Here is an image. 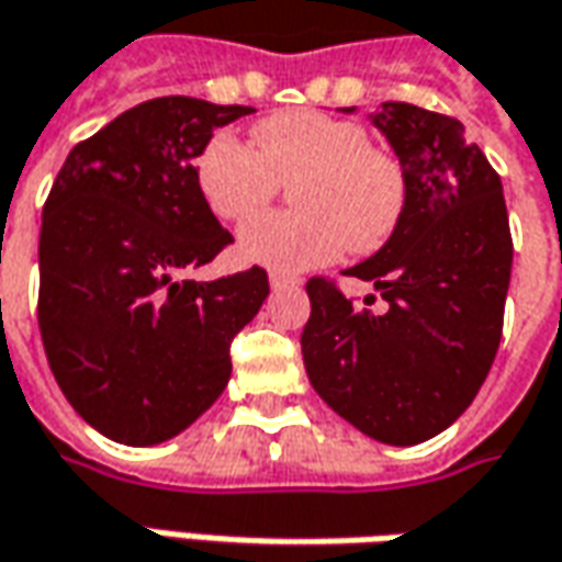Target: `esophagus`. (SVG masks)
Here are the masks:
<instances>
[{
	"instance_id": "34e87169",
	"label": "esophagus",
	"mask_w": 562,
	"mask_h": 562,
	"mask_svg": "<svg viewBox=\"0 0 562 562\" xmlns=\"http://www.w3.org/2000/svg\"><path fill=\"white\" fill-rule=\"evenodd\" d=\"M267 280H270V289H289V285H295V277H289V273H282V270H270L267 273Z\"/></svg>"
}]
</instances>
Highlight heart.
<instances>
[{
    "instance_id": "b5f03b06",
    "label": "heart",
    "mask_w": 562,
    "mask_h": 562,
    "mask_svg": "<svg viewBox=\"0 0 562 562\" xmlns=\"http://www.w3.org/2000/svg\"><path fill=\"white\" fill-rule=\"evenodd\" d=\"M251 146L214 136L195 161L202 202L221 223L251 221L280 186L299 211L248 223L239 255L282 273L370 255L395 236L407 207V173L395 151L373 146L367 126L314 108L270 114L248 133Z\"/></svg>"
}]
</instances>
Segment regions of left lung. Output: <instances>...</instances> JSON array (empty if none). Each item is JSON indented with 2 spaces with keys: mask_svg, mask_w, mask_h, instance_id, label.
Wrapping results in <instances>:
<instances>
[{
  "mask_svg": "<svg viewBox=\"0 0 562 562\" xmlns=\"http://www.w3.org/2000/svg\"><path fill=\"white\" fill-rule=\"evenodd\" d=\"M373 124L404 165L407 207L382 251L345 273L373 282L389 307L373 314L336 280H307L301 358L314 392L363 436L416 445L448 429L492 370L510 221L497 170L460 121L382 102Z\"/></svg>",
  "mask_w": 562,
  "mask_h": 562,
  "instance_id": "left-lung-1",
  "label": "left lung"
}]
</instances>
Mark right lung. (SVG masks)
Returning <instances> with one entry per match:
<instances>
[{
	"label": "right lung",
	"instance_id": "add662e5",
	"mask_svg": "<svg viewBox=\"0 0 562 562\" xmlns=\"http://www.w3.org/2000/svg\"><path fill=\"white\" fill-rule=\"evenodd\" d=\"M165 95L70 148L40 229V333L52 376L102 436H180L229 382V345L261 311L267 270L199 282L233 243L202 202L195 158L251 114Z\"/></svg>",
	"mask_w": 562,
	"mask_h": 562
}]
</instances>
